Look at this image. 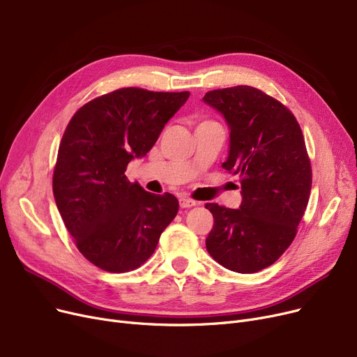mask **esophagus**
I'll list each match as a JSON object with an SVG mask.
<instances>
[{
	"instance_id": "34e87169",
	"label": "esophagus",
	"mask_w": 357,
	"mask_h": 357,
	"mask_svg": "<svg viewBox=\"0 0 357 357\" xmlns=\"http://www.w3.org/2000/svg\"><path fill=\"white\" fill-rule=\"evenodd\" d=\"M179 205L181 208H191V207H195L197 202L191 198H186V197H179Z\"/></svg>"
}]
</instances>
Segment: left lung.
I'll use <instances>...</instances> for the list:
<instances>
[{
	"instance_id": "obj_1",
	"label": "left lung",
	"mask_w": 357,
	"mask_h": 357,
	"mask_svg": "<svg viewBox=\"0 0 357 357\" xmlns=\"http://www.w3.org/2000/svg\"><path fill=\"white\" fill-rule=\"evenodd\" d=\"M202 101L229 126L222 167L241 183L238 208L205 205L214 217L205 246L226 269L255 273L282 256L305 213L312 172L303 131L284 104L253 86L214 89Z\"/></svg>"
}]
</instances>
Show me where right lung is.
I'll return each mask as SVG.
<instances>
[{"mask_svg": "<svg viewBox=\"0 0 357 357\" xmlns=\"http://www.w3.org/2000/svg\"><path fill=\"white\" fill-rule=\"evenodd\" d=\"M190 92L121 88L86 102L59 144L53 195L78 250L97 268L123 273L153 255L179 208L172 194L155 195L124 175L153 147Z\"/></svg>", "mask_w": 357, "mask_h": 357, "instance_id": "right-lung-1", "label": "right lung"}]
</instances>
